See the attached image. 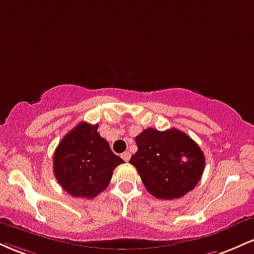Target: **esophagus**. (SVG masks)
<instances>
[{"label": "esophagus", "mask_w": 254, "mask_h": 254, "mask_svg": "<svg viewBox=\"0 0 254 254\" xmlns=\"http://www.w3.org/2000/svg\"><path fill=\"white\" fill-rule=\"evenodd\" d=\"M130 153H129V151H125V153H123V154H122V159H123L124 160V161H129V160H130Z\"/></svg>", "instance_id": "1"}]
</instances>
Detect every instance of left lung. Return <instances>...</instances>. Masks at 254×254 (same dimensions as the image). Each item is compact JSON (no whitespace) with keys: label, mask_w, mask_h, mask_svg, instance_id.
<instances>
[{"label":"left lung","mask_w":254,"mask_h":254,"mask_svg":"<svg viewBox=\"0 0 254 254\" xmlns=\"http://www.w3.org/2000/svg\"><path fill=\"white\" fill-rule=\"evenodd\" d=\"M137 151L130 159L145 189L160 199L185 196L202 178L205 157L190 136L178 129L148 127L135 138Z\"/></svg>","instance_id":"8db88e82"}]
</instances>
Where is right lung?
I'll return each instance as SVG.
<instances>
[{
  "instance_id": "right-lung-1",
  "label": "right lung",
  "mask_w": 254,
  "mask_h": 254,
  "mask_svg": "<svg viewBox=\"0 0 254 254\" xmlns=\"http://www.w3.org/2000/svg\"><path fill=\"white\" fill-rule=\"evenodd\" d=\"M98 124H77L63 137L54 154V173L72 197L93 198L109 186L113 170L124 160L111 150Z\"/></svg>"
}]
</instances>
